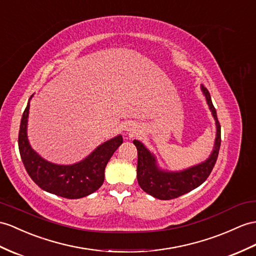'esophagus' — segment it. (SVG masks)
<instances>
[{
  "label": "esophagus",
  "mask_w": 256,
  "mask_h": 256,
  "mask_svg": "<svg viewBox=\"0 0 256 256\" xmlns=\"http://www.w3.org/2000/svg\"><path fill=\"white\" fill-rule=\"evenodd\" d=\"M126 132H127V134H128L129 136H134V134H136V130L134 129V127L130 126V124H129V127L126 128Z\"/></svg>",
  "instance_id": "1"
}]
</instances>
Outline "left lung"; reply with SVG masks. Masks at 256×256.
Returning a JSON list of instances; mask_svg holds the SVG:
<instances>
[{
  "instance_id": "8db88e82",
  "label": "left lung",
  "mask_w": 256,
  "mask_h": 256,
  "mask_svg": "<svg viewBox=\"0 0 256 256\" xmlns=\"http://www.w3.org/2000/svg\"><path fill=\"white\" fill-rule=\"evenodd\" d=\"M201 90L216 122L214 150L206 160L182 172L162 170L158 166L154 155L140 141L134 140V144L138 150L136 178L139 186L143 191L160 200H172L198 188L208 179L215 166L220 148V124L217 120L216 110L212 103L208 90L204 86H201Z\"/></svg>"
}]
</instances>
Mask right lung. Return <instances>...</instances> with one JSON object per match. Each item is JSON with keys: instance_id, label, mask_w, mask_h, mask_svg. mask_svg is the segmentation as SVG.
I'll list each match as a JSON object with an SVG mask.
<instances>
[{"instance_id": "add662e5", "label": "right lung", "mask_w": 256, "mask_h": 256, "mask_svg": "<svg viewBox=\"0 0 256 256\" xmlns=\"http://www.w3.org/2000/svg\"><path fill=\"white\" fill-rule=\"evenodd\" d=\"M29 106L28 102L20 122L18 148L30 178L42 190L66 198H80L96 191L103 184L105 167L122 143V136L120 134L104 142L79 163L72 165L50 163L29 144L27 136Z\"/></svg>"}]
</instances>
